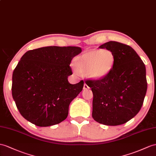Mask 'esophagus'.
I'll return each instance as SVG.
<instances>
[{
	"label": "esophagus",
	"instance_id": "1",
	"mask_svg": "<svg viewBox=\"0 0 156 156\" xmlns=\"http://www.w3.org/2000/svg\"><path fill=\"white\" fill-rule=\"evenodd\" d=\"M83 89H89V87L87 85L86 83H85L84 86H83Z\"/></svg>",
	"mask_w": 156,
	"mask_h": 156
}]
</instances>
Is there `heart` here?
Instances as JSON below:
<instances>
[{
  "mask_svg": "<svg viewBox=\"0 0 156 156\" xmlns=\"http://www.w3.org/2000/svg\"><path fill=\"white\" fill-rule=\"evenodd\" d=\"M116 62L115 55L109 49H94L84 53L76 58L74 71L87 74L93 79H102L111 73Z\"/></svg>",
  "mask_w": 156,
  "mask_h": 156,
  "instance_id": "heart-1",
  "label": "heart"
}]
</instances>
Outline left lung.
<instances>
[{"instance_id":"1","label":"left lung","mask_w":156,"mask_h":156,"mask_svg":"<svg viewBox=\"0 0 156 156\" xmlns=\"http://www.w3.org/2000/svg\"><path fill=\"white\" fill-rule=\"evenodd\" d=\"M111 50L116 62L107 77L87 80L93 94V119L107 126L127 122L139 112L147 91L146 67L132 48L111 41L99 46Z\"/></svg>"}]
</instances>
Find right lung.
Returning a JSON list of instances; mask_svg holds the SVG:
<instances>
[{"mask_svg": "<svg viewBox=\"0 0 156 156\" xmlns=\"http://www.w3.org/2000/svg\"><path fill=\"white\" fill-rule=\"evenodd\" d=\"M75 46H48L30 50L12 74V94L21 115L40 127L53 126L67 117L71 102L84 82L72 85V59L81 52Z\"/></svg>", "mask_w": 156, "mask_h": 156, "instance_id": "1", "label": "right lung"}]
</instances>
